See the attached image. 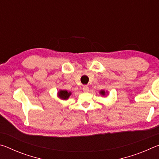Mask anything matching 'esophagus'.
Returning a JSON list of instances; mask_svg holds the SVG:
<instances>
[{
  "label": "esophagus",
  "instance_id": "1",
  "mask_svg": "<svg viewBox=\"0 0 159 159\" xmlns=\"http://www.w3.org/2000/svg\"><path fill=\"white\" fill-rule=\"evenodd\" d=\"M83 90L84 92H88V90H89V88H88V85H83Z\"/></svg>",
  "mask_w": 159,
  "mask_h": 159
}]
</instances>
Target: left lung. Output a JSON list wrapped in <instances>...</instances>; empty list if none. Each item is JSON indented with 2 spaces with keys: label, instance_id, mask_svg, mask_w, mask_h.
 Masks as SVG:
<instances>
[{
  "label": "left lung",
  "instance_id": "left-lung-1",
  "mask_svg": "<svg viewBox=\"0 0 159 159\" xmlns=\"http://www.w3.org/2000/svg\"><path fill=\"white\" fill-rule=\"evenodd\" d=\"M99 94H100L102 96H106L108 95V92H107V91H105L104 90H102L99 91Z\"/></svg>",
  "mask_w": 159,
  "mask_h": 159
}]
</instances>
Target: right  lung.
Masks as SVG:
<instances>
[{"label": "right lung", "instance_id": "add662e5", "mask_svg": "<svg viewBox=\"0 0 159 159\" xmlns=\"http://www.w3.org/2000/svg\"><path fill=\"white\" fill-rule=\"evenodd\" d=\"M71 95V93L66 90H60L57 93V97L61 100H67Z\"/></svg>", "mask_w": 159, "mask_h": 159}]
</instances>
